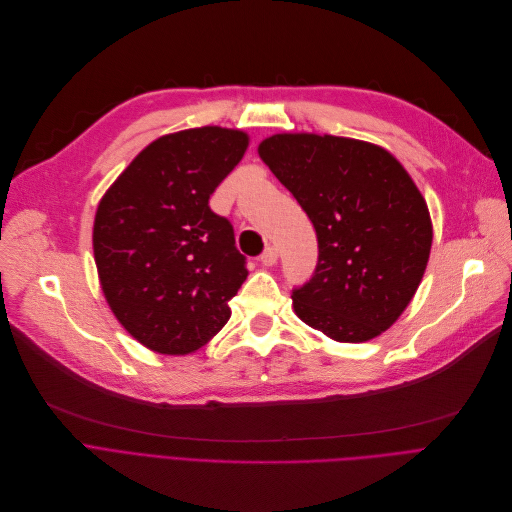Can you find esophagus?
<instances>
[{
  "mask_svg": "<svg viewBox=\"0 0 512 512\" xmlns=\"http://www.w3.org/2000/svg\"><path fill=\"white\" fill-rule=\"evenodd\" d=\"M277 258H279L277 248H275V246H269V248H266V250L262 252L260 262H262L264 266H273V264H277Z\"/></svg>",
  "mask_w": 512,
  "mask_h": 512,
  "instance_id": "1",
  "label": "esophagus"
}]
</instances>
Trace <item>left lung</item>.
Instances as JSON below:
<instances>
[{
	"instance_id": "left-lung-1",
	"label": "left lung",
	"mask_w": 512,
	"mask_h": 512,
	"mask_svg": "<svg viewBox=\"0 0 512 512\" xmlns=\"http://www.w3.org/2000/svg\"><path fill=\"white\" fill-rule=\"evenodd\" d=\"M258 156L314 225L319 264L294 312L323 335L360 344L392 327L425 275L433 225L406 168L381 145L277 133Z\"/></svg>"
}]
</instances>
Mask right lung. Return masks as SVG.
<instances>
[{
    "mask_svg": "<svg viewBox=\"0 0 512 512\" xmlns=\"http://www.w3.org/2000/svg\"><path fill=\"white\" fill-rule=\"evenodd\" d=\"M248 145V133L214 125L162 135L97 204L93 258L104 298L152 352H196L229 321L246 258L208 200Z\"/></svg>",
    "mask_w": 512,
    "mask_h": 512,
    "instance_id": "right-lung-1",
    "label": "right lung"
}]
</instances>
